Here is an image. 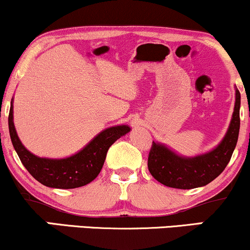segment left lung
<instances>
[{"instance_id": "8db88e82", "label": "left lung", "mask_w": 250, "mask_h": 250, "mask_svg": "<svg viewBox=\"0 0 250 250\" xmlns=\"http://www.w3.org/2000/svg\"><path fill=\"white\" fill-rule=\"evenodd\" d=\"M240 91L236 99L230 125L225 139L210 153L187 159L153 142L148 155V169L154 179L167 187L193 189L208 185L225 170L237 143L240 131Z\"/></svg>"}]
</instances>
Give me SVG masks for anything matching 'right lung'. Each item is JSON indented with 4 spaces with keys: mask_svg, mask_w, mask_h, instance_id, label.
I'll return each instance as SVG.
<instances>
[{
    "mask_svg": "<svg viewBox=\"0 0 250 250\" xmlns=\"http://www.w3.org/2000/svg\"><path fill=\"white\" fill-rule=\"evenodd\" d=\"M10 139L22 165L34 179L50 188L73 189L88 185L100 174L109 147L117 139L130 131L128 125L105 129L94 137L81 151L67 159H42L23 147L13 122V102L8 117Z\"/></svg>",
    "mask_w": 250,
    "mask_h": 250,
    "instance_id": "1",
    "label": "right lung"
}]
</instances>
